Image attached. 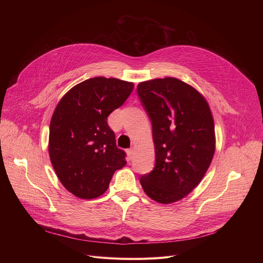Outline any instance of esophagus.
I'll return each instance as SVG.
<instances>
[{
	"label": "esophagus",
	"instance_id": "34e87169",
	"mask_svg": "<svg viewBox=\"0 0 263 263\" xmlns=\"http://www.w3.org/2000/svg\"><path fill=\"white\" fill-rule=\"evenodd\" d=\"M127 156H128V161H131L132 157H133V154H134V148L133 147H130L127 149Z\"/></svg>",
	"mask_w": 263,
	"mask_h": 263
}]
</instances>
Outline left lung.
<instances>
[{"label": "left lung", "mask_w": 263, "mask_h": 263, "mask_svg": "<svg viewBox=\"0 0 263 263\" xmlns=\"http://www.w3.org/2000/svg\"><path fill=\"white\" fill-rule=\"evenodd\" d=\"M139 100L152 122L155 167L140 177L152 200L170 204L193 192L215 151L214 123L205 98L172 77L137 85Z\"/></svg>", "instance_id": "8db88e82"}]
</instances>
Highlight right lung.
Wrapping results in <instances>:
<instances>
[{
    "label": "right lung",
    "instance_id": "1",
    "mask_svg": "<svg viewBox=\"0 0 263 263\" xmlns=\"http://www.w3.org/2000/svg\"><path fill=\"white\" fill-rule=\"evenodd\" d=\"M133 88L132 82L96 77L73 86L56 106L49 154L59 181L73 196H102L115 172L126 165V153L117 146L107 118Z\"/></svg>",
    "mask_w": 263,
    "mask_h": 263
}]
</instances>
